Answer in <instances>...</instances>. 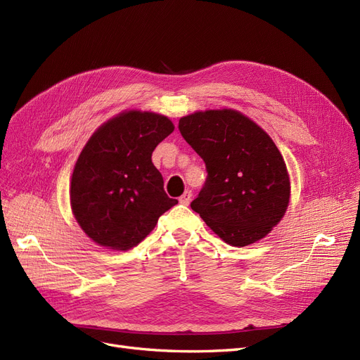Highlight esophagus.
I'll return each mask as SVG.
<instances>
[{
    "instance_id": "34e87169",
    "label": "esophagus",
    "mask_w": 360,
    "mask_h": 360,
    "mask_svg": "<svg viewBox=\"0 0 360 360\" xmlns=\"http://www.w3.org/2000/svg\"><path fill=\"white\" fill-rule=\"evenodd\" d=\"M191 200H192V192L191 191H186L184 192L181 197L179 198V201H180V204H183V205H188L189 202H191Z\"/></svg>"
}]
</instances>
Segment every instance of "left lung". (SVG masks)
Masks as SVG:
<instances>
[{
    "label": "left lung",
    "mask_w": 360,
    "mask_h": 360,
    "mask_svg": "<svg viewBox=\"0 0 360 360\" xmlns=\"http://www.w3.org/2000/svg\"><path fill=\"white\" fill-rule=\"evenodd\" d=\"M179 129L209 172L192 210L231 246L266 237L284 217L291 193L274 139L254 120L228 108L181 117Z\"/></svg>",
    "instance_id": "left-lung-1"
}]
</instances>
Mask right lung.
<instances>
[{"mask_svg": "<svg viewBox=\"0 0 360 360\" xmlns=\"http://www.w3.org/2000/svg\"><path fill=\"white\" fill-rule=\"evenodd\" d=\"M172 130L165 115L130 110L108 120L86 141L72 174L70 207L94 243L132 249L177 204L163 191L162 174L151 162Z\"/></svg>", "mask_w": 360, "mask_h": 360, "instance_id": "obj_1", "label": "right lung"}]
</instances>
